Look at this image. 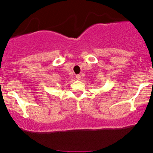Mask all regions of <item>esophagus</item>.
<instances>
[{
	"label": "esophagus",
	"instance_id": "esophagus-1",
	"mask_svg": "<svg viewBox=\"0 0 153 153\" xmlns=\"http://www.w3.org/2000/svg\"><path fill=\"white\" fill-rule=\"evenodd\" d=\"M76 78H77V80H80V79H81V76H80V75H77Z\"/></svg>",
	"mask_w": 153,
	"mask_h": 153
}]
</instances>
